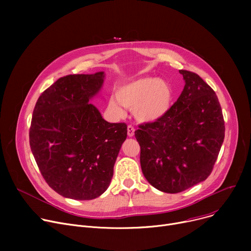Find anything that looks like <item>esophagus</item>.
<instances>
[{"instance_id":"esophagus-1","label":"esophagus","mask_w":251,"mask_h":251,"mask_svg":"<svg viewBox=\"0 0 251 251\" xmlns=\"http://www.w3.org/2000/svg\"><path fill=\"white\" fill-rule=\"evenodd\" d=\"M134 131H135V128L132 125H128V127H127V134H128L129 137H132L134 135Z\"/></svg>"}]
</instances>
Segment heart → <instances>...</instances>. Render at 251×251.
<instances>
[{
  "label": "heart",
  "instance_id": "b5f03b06",
  "mask_svg": "<svg viewBox=\"0 0 251 251\" xmlns=\"http://www.w3.org/2000/svg\"><path fill=\"white\" fill-rule=\"evenodd\" d=\"M115 97L109 100V109L117 116H123L124 108L133 110L138 121L153 122L163 117L172 101V90L155 77H140L119 86Z\"/></svg>",
  "mask_w": 251,
  "mask_h": 251
}]
</instances>
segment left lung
Segmentation results:
<instances>
[{"label": "left lung", "mask_w": 251, "mask_h": 251, "mask_svg": "<svg viewBox=\"0 0 251 251\" xmlns=\"http://www.w3.org/2000/svg\"><path fill=\"white\" fill-rule=\"evenodd\" d=\"M185 86L168 112L138 125L144 177L163 192L178 193L212 173L225 137V121L214 89L194 72L179 70Z\"/></svg>", "instance_id": "left-lung-1"}]
</instances>
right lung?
<instances>
[{"label":"right lung","mask_w":251,"mask_h":251,"mask_svg":"<svg viewBox=\"0 0 251 251\" xmlns=\"http://www.w3.org/2000/svg\"><path fill=\"white\" fill-rule=\"evenodd\" d=\"M103 72L59 78L39 96L29 128L34 160L48 185L62 196L90 201L110 185L127 137L125 123L103 120L88 103Z\"/></svg>","instance_id":"obj_1"}]
</instances>
